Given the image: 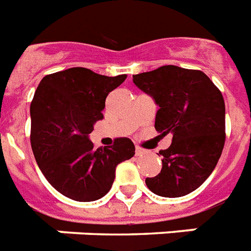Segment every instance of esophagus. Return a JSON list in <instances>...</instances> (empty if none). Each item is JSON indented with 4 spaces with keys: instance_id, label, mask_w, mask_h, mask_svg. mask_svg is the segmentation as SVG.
Segmentation results:
<instances>
[{
    "instance_id": "34e87169",
    "label": "esophagus",
    "mask_w": 251,
    "mask_h": 251,
    "mask_svg": "<svg viewBox=\"0 0 251 251\" xmlns=\"http://www.w3.org/2000/svg\"><path fill=\"white\" fill-rule=\"evenodd\" d=\"M145 153V149L140 148V146H135V155H142Z\"/></svg>"
}]
</instances>
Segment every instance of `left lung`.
I'll return each mask as SVG.
<instances>
[{
    "label": "left lung",
    "instance_id": "1",
    "mask_svg": "<svg viewBox=\"0 0 251 251\" xmlns=\"http://www.w3.org/2000/svg\"><path fill=\"white\" fill-rule=\"evenodd\" d=\"M133 82L159 106L154 125L159 137L173 135L172 145L159 151L161 173L146 178V186L168 198L194 192L214 170L224 150L222 93L201 70L174 65L135 74Z\"/></svg>",
    "mask_w": 251,
    "mask_h": 251
}]
</instances>
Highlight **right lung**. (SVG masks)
I'll use <instances>...</instances> for the list:
<instances>
[{"label":"right lung","instance_id":"right-lung-1","mask_svg":"<svg viewBox=\"0 0 251 251\" xmlns=\"http://www.w3.org/2000/svg\"><path fill=\"white\" fill-rule=\"evenodd\" d=\"M126 74L107 77L86 68H70L41 79L30 103V144L38 168L57 192L90 202L110 190L117 165L130 159L135 148L126 137L98 148L89 140L103 118L109 93Z\"/></svg>","mask_w":251,"mask_h":251}]
</instances>
